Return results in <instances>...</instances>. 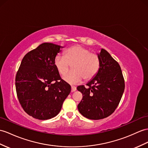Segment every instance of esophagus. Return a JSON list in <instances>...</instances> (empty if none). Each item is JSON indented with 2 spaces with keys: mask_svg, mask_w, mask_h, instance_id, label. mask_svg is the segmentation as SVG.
I'll list each match as a JSON object with an SVG mask.
<instances>
[{
  "mask_svg": "<svg viewBox=\"0 0 148 148\" xmlns=\"http://www.w3.org/2000/svg\"><path fill=\"white\" fill-rule=\"evenodd\" d=\"M71 92H75L77 90V87L76 86H71Z\"/></svg>",
  "mask_w": 148,
  "mask_h": 148,
  "instance_id": "esophagus-1",
  "label": "esophagus"
}]
</instances>
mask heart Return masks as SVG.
Returning a JSON list of instances; mask_svg holds the SVG:
<instances>
[{
	"label": "heart",
	"mask_w": 148,
	"mask_h": 148,
	"mask_svg": "<svg viewBox=\"0 0 148 148\" xmlns=\"http://www.w3.org/2000/svg\"><path fill=\"white\" fill-rule=\"evenodd\" d=\"M54 64L58 73L63 76V80L70 84H77L83 78L89 80L94 77L100 68V59L95 53L80 45H75L68 48L64 55H58L54 60Z\"/></svg>",
	"instance_id": "heart-1"
}]
</instances>
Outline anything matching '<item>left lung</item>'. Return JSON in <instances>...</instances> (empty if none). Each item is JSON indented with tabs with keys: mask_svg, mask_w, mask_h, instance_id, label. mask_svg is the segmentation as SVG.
<instances>
[{
	"mask_svg": "<svg viewBox=\"0 0 148 148\" xmlns=\"http://www.w3.org/2000/svg\"><path fill=\"white\" fill-rule=\"evenodd\" d=\"M100 68L95 77L77 88L83 95L78 109L83 116L99 120L109 116L116 109L125 88L121 66L106 50L98 54Z\"/></svg>",
	"mask_w": 148,
	"mask_h": 148,
	"instance_id": "obj_1",
	"label": "left lung"
}]
</instances>
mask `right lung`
Here are the masks:
<instances>
[{
	"mask_svg": "<svg viewBox=\"0 0 148 148\" xmlns=\"http://www.w3.org/2000/svg\"><path fill=\"white\" fill-rule=\"evenodd\" d=\"M63 47L45 42L24 56L16 77L18 100L26 112L47 120L57 116L71 86L62 80L54 60Z\"/></svg>",
	"mask_w": 148,
	"mask_h": 148,
	"instance_id": "right-lung-1",
	"label": "right lung"
}]
</instances>
